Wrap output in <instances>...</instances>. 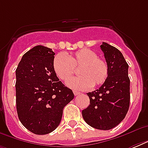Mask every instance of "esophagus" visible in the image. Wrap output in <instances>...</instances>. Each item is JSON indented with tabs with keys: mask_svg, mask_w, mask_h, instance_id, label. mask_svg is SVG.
I'll use <instances>...</instances> for the list:
<instances>
[{
	"mask_svg": "<svg viewBox=\"0 0 148 148\" xmlns=\"http://www.w3.org/2000/svg\"><path fill=\"white\" fill-rule=\"evenodd\" d=\"M73 92H74V95H75V96H77V95H79L80 94H81V93L78 92V91H77V90H74Z\"/></svg>",
	"mask_w": 148,
	"mask_h": 148,
	"instance_id": "esophagus-1",
	"label": "esophagus"
}]
</instances>
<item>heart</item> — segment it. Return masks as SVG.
<instances>
[{
  "instance_id": "1",
  "label": "heart",
  "mask_w": 148,
  "mask_h": 148,
  "mask_svg": "<svg viewBox=\"0 0 148 148\" xmlns=\"http://www.w3.org/2000/svg\"><path fill=\"white\" fill-rule=\"evenodd\" d=\"M53 71L62 81H67L78 68V77L71 79L67 85L72 89L84 90L97 88L106 81L108 76V65L97 53L88 48L81 49L66 56L58 53L53 61Z\"/></svg>"
}]
</instances>
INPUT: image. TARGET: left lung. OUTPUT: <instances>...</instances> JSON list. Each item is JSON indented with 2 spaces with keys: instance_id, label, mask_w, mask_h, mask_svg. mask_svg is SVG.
I'll return each instance as SVG.
<instances>
[{
  "instance_id": "obj_1",
  "label": "left lung",
  "mask_w": 148,
  "mask_h": 148,
  "mask_svg": "<svg viewBox=\"0 0 148 148\" xmlns=\"http://www.w3.org/2000/svg\"><path fill=\"white\" fill-rule=\"evenodd\" d=\"M101 49L108 65V76L99 89L88 93L90 104L82 110L86 123L94 128L110 130L126 116L130 105L128 64L121 52L103 42Z\"/></svg>"
}]
</instances>
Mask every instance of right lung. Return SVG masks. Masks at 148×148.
<instances>
[{
    "mask_svg": "<svg viewBox=\"0 0 148 148\" xmlns=\"http://www.w3.org/2000/svg\"><path fill=\"white\" fill-rule=\"evenodd\" d=\"M52 49L38 45L25 53L16 69V106L20 121L35 134L60 124L63 109L74 95L57 77Z\"/></svg>",
    "mask_w": 148,
    "mask_h": 148,
    "instance_id": "right-lung-1",
    "label": "right lung"
}]
</instances>
